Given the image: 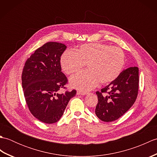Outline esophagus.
Wrapping results in <instances>:
<instances>
[{
  "label": "esophagus",
  "instance_id": "obj_1",
  "mask_svg": "<svg viewBox=\"0 0 157 157\" xmlns=\"http://www.w3.org/2000/svg\"><path fill=\"white\" fill-rule=\"evenodd\" d=\"M88 92H82V91H78L77 92V94L78 95H83V96H84V95H86V94H88Z\"/></svg>",
  "mask_w": 157,
  "mask_h": 157
}]
</instances>
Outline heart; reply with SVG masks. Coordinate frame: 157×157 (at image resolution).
<instances>
[{"mask_svg": "<svg viewBox=\"0 0 157 157\" xmlns=\"http://www.w3.org/2000/svg\"><path fill=\"white\" fill-rule=\"evenodd\" d=\"M86 64L88 70L70 79L72 87L82 91L95 88L100 82L108 84L115 81L123 71L125 55L121 49L102 43L84 44L75 51H67L61 57V65L67 74L79 72Z\"/></svg>", "mask_w": 157, "mask_h": 157, "instance_id": "heart-1", "label": "heart"}]
</instances>
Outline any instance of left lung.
Instances as JSON below:
<instances>
[{"instance_id": "8db88e82", "label": "left lung", "mask_w": 157, "mask_h": 157, "mask_svg": "<svg viewBox=\"0 0 157 157\" xmlns=\"http://www.w3.org/2000/svg\"><path fill=\"white\" fill-rule=\"evenodd\" d=\"M139 70L137 67L126 69L115 81L101 92H96L98 103L95 113L105 122L115 121L134 105L138 96Z\"/></svg>"}]
</instances>
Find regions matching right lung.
<instances>
[{"label":"right lung","instance_id":"1","mask_svg":"<svg viewBox=\"0 0 157 157\" xmlns=\"http://www.w3.org/2000/svg\"><path fill=\"white\" fill-rule=\"evenodd\" d=\"M67 46L50 42L38 48L26 61L21 80L26 103L32 114L45 123L57 122L75 90L60 94L67 78L61 71V56Z\"/></svg>","mask_w":157,"mask_h":157}]
</instances>
